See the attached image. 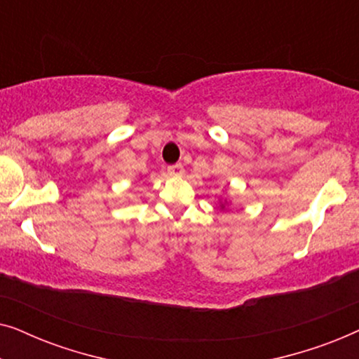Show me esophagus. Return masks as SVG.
I'll return each mask as SVG.
<instances>
[{"label":"esophagus","instance_id":"1","mask_svg":"<svg viewBox=\"0 0 359 359\" xmlns=\"http://www.w3.org/2000/svg\"><path fill=\"white\" fill-rule=\"evenodd\" d=\"M168 173L171 176H181V175H183V165L176 163V165L168 166Z\"/></svg>","mask_w":359,"mask_h":359}]
</instances>
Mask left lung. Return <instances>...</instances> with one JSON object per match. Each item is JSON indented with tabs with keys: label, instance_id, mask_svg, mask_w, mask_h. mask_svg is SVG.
Returning <instances> with one entry per match:
<instances>
[{
	"label": "left lung",
	"instance_id": "1",
	"mask_svg": "<svg viewBox=\"0 0 359 359\" xmlns=\"http://www.w3.org/2000/svg\"><path fill=\"white\" fill-rule=\"evenodd\" d=\"M230 205V199L229 198H225V199H222L219 203V208H220V210H225Z\"/></svg>",
	"mask_w": 359,
	"mask_h": 359
}]
</instances>
